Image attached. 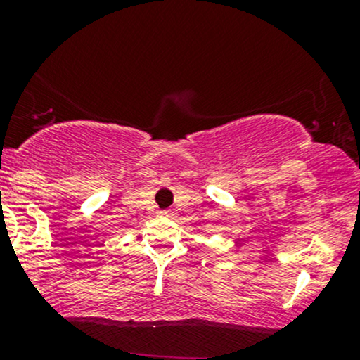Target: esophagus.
<instances>
[{"instance_id":"obj_1","label":"esophagus","mask_w":360,"mask_h":360,"mask_svg":"<svg viewBox=\"0 0 360 360\" xmlns=\"http://www.w3.org/2000/svg\"><path fill=\"white\" fill-rule=\"evenodd\" d=\"M160 214H164V217H171V212H169V210H164V212H160Z\"/></svg>"}]
</instances>
